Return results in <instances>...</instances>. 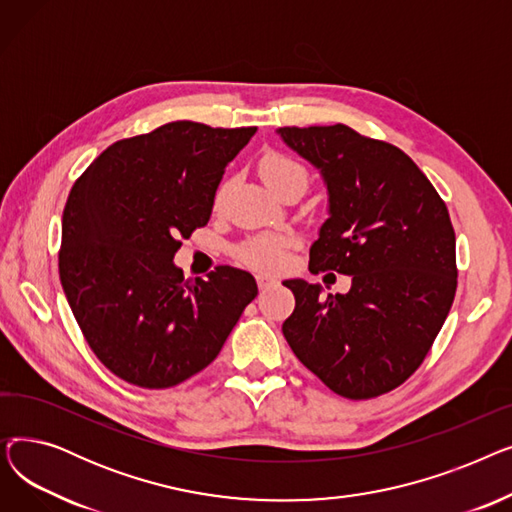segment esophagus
I'll return each mask as SVG.
<instances>
[{"label": "esophagus", "mask_w": 512, "mask_h": 512, "mask_svg": "<svg viewBox=\"0 0 512 512\" xmlns=\"http://www.w3.org/2000/svg\"><path fill=\"white\" fill-rule=\"evenodd\" d=\"M276 284V278H272V276H267V274H259L257 276V286H259V290H267L270 286H274Z\"/></svg>", "instance_id": "obj_1"}]
</instances>
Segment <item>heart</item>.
Masks as SVG:
<instances>
[{
  "label": "heart",
  "mask_w": 512,
  "mask_h": 512,
  "mask_svg": "<svg viewBox=\"0 0 512 512\" xmlns=\"http://www.w3.org/2000/svg\"><path fill=\"white\" fill-rule=\"evenodd\" d=\"M259 174L272 191H278V188H282L294 178H307V172L303 170V166H299L297 161H292L290 157L280 153H267L259 164ZM286 245H288V238H261L242 249L240 257L242 261L261 267V270H274V267H278L284 259Z\"/></svg>",
  "instance_id": "b5f03b06"
}]
</instances>
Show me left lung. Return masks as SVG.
<instances>
[{
    "label": "left lung",
    "instance_id": "left-lung-1",
    "mask_svg": "<svg viewBox=\"0 0 512 512\" xmlns=\"http://www.w3.org/2000/svg\"><path fill=\"white\" fill-rule=\"evenodd\" d=\"M280 139L319 170L328 220L309 270L353 276L346 294L286 280L282 324L299 361L330 390L363 400L394 390L423 363L456 292V238L446 203L398 147L344 124L284 126Z\"/></svg>",
    "mask_w": 512,
    "mask_h": 512
}]
</instances>
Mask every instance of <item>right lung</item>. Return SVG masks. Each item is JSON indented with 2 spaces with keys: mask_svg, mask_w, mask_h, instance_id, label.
Instances as JSON below:
<instances>
[{
  "mask_svg": "<svg viewBox=\"0 0 512 512\" xmlns=\"http://www.w3.org/2000/svg\"><path fill=\"white\" fill-rule=\"evenodd\" d=\"M255 132L170 122L107 147L74 182L60 280L91 351L124 382L161 390L199 373L257 297L238 267L193 280L174 263Z\"/></svg>",
  "mask_w": 512,
  "mask_h": 512,
  "instance_id": "right-lung-1",
  "label": "right lung"
}]
</instances>
